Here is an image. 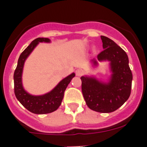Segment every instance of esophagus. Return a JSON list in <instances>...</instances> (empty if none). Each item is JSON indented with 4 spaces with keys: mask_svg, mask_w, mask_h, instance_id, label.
<instances>
[{
    "mask_svg": "<svg viewBox=\"0 0 147 147\" xmlns=\"http://www.w3.org/2000/svg\"><path fill=\"white\" fill-rule=\"evenodd\" d=\"M75 73H76L77 76H82V75L84 74V72L82 70V69H77L76 72H75Z\"/></svg>",
    "mask_w": 147,
    "mask_h": 147,
    "instance_id": "obj_1",
    "label": "esophagus"
}]
</instances>
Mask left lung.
I'll list each match as a JSON object with an SVG mask.
<instances>
[{
    "mask_svg": "<svg viewBox=\"0 0 147 147\" xmlns=\"http://www.w3.org/2000/svg\"><path fill=\"white\" fill-rule=\"evenodd\" d=\"M104 50L98 55V60L109 61L112 72L108 82L93 77L82 76V92L87 105L99 113H111L120 108L131 94L133 76L129 65V58L123 49L113 40L101 36ZM95 66V59L92 60Z\"/></svg>",
    "mask_w": 147,
    "mask_h": 147,
    "instance_id": "8db88e82",
    "label": "left lung"
}]
</instances>
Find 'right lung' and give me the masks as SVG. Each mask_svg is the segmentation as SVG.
Segmentation results:
<instances>
[{"label":"right lung","instance_id":"right-lung-1","mask_svg":"<svg viewBox=\"0 0 147 147\" xmlns=\"http://www.w3.org/2000/svg\"><path fill=\"white\" fill-rule=\"evenodd\" d=\"M39 42L49 43L50 39L48 38L34 39L20 55L13 75L14 92L18 100L30 112L35 114H45L54 112L59 108L63 99L65 90L75 76V74L73 72L64 78L52 90L45 95H32L28 93L22 85L23 68L26 59Z\"/></svg>","mask_w":147,"mask_h":147}]
</instances>
